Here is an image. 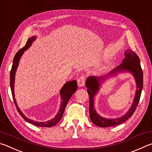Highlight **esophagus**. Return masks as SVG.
I'll return each instance as SVG.
<instances>
[{"mask_svg":"<svg viewBox=\"0 0 152 152\" xmlns=\"http://www.w3.org/2000/svg\"><path fill=\"white\" fill-rule=\"evenodd\" d=\"M85 81H86V78L84 76H82L79 78L78 80V85L80 87H82L84 86L85 84Z\"/></svg>","mask_w":152,"mask_h":152,"instance_id":"esophagus-1","label":"esophagus"}]
</instances>
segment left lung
Listing matches in <instances>:
<instances>
[{
  "mask_svg": "<svg viewBox=\"0 0 152 152\" xmlns=\"http://www.w3.org/2000/svg\"><path fill=\"white\" fill-rule=\"evenodd\" d=\"M125 57L123 59L122 64L117 66L106 75L99 77L89 76L86 79V86L88 88L87 92L89 95L90 101V118L94 125L100 127H113V126H116L124 123L132 116L140 101L143 88V72L141 68L140 58L135 52L130 50H125ZM126 72L132 73L134 77L137 87L132 107L125 115L120 118L115 119H108L101 117L97 114L95 110L94 105V98L95 95L98 92L102 84L103 81H106V79L115 76L119 73Z\"/></svg>",
  "mask_w": 152,
  "mask_h": 152,
  "instance_id": "8db88e82",
  "label": "left lung"
}]
</instances>
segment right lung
<instances>
[{
  "mask_svg": "<svg viewBox=\"0 0 152 152\" xmlns=\"http://www.w3.org/2000/svg\"><path fill=\"white\" fill-rule=\"evenodd\" d=\"M36 39V36H32L31 37H30L29 39L27 40L26 45H25V47L23 48L22 49L18 51V52L15 54L14 59H13V63H12V66L11 68V73H10V85H11V92L12 95V98H13V101L15 104V106L17 107V109L18 112L19 113L23 119L26 121L27 122L31 123V124H33L36 126H38V127H53V126L56 125L57 123L60 121L61 118L63 116V113L64 112V110H65V108L66 107V104L68 103V102L71 96H72V94L76 92L78 88V85H77V82L76 80H71L69 82H67L66 83L64 84L62 88H61L60 91V95L61 97V104L60 106V109L57 114H56V116L52 118V119L47 121L45 122H38L35 121H33L27 118L25 115L21 112V110L19 109V107H18L17 103L16 102V99L15 98V74H16L17 69L18 68V66H19L20 59L21 58L22 55L23 54L24 51H26L27 49L30 48V46L31 45L32 43L34 42Z\"/></svg>",
  "mask_w": 152,
  "mask_h": 152,
  "instance_id": "add662e5",
  "label": "right lung"
}]
</instances>
